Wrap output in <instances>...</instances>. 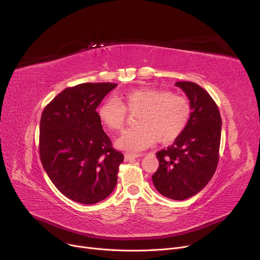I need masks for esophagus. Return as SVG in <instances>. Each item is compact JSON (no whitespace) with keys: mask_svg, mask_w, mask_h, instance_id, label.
<instances>
[{"mask_svg":"<svg viewBox=\"0 0 260 260\" xmlns=\"http://www.w3.org/2000/svg\"><path fill=\"white\" fill-rule=\"evenodd\" d=\"M141 156H142L141 154H125L124 155V159L126 161H131V160H134V159L138 158V157H141Z\"/></svg>","mask_w":260,"mask_h":260,"instance_id":"esophagus-1","label":"esophagus"}]
</instances>
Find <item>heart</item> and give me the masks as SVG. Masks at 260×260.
I'll use <instances>...</instances> for the list:
<instances>
[{"label": "heart", "instance_id": "1", "mask_svg": "<svg viewBox=\"0 0 260 260\" xmlns=\"http://www.w3.org/2000/svg\"><path fill=\"white\" fill-rule=\"evenodd\" d=\"M128 114L138 113L136 127L123 133L116 146L123 151L140 152L155 141L168 144L181 135L190 116L188 101L180 94L154 88H138L122 93L117 99L105 100L98 116L109 131L119 132Z\"/></svg>", "mask_w": 260, "mask_h": 260}]
</instances>
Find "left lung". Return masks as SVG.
<instances>
[{
    "instance_id": "obj_1",
    "label": "left lung",
    "mask_w": 260,
    "mask_h": 260,
    "mask_svg": "<svg viewBox=\"0 0 260 260\" xmlns=\"http://www.w3.org/2000/svg\"><path fill=\"white\" fill-rule=\"evenodd\" d=\"M187 95L190 116L172 146L157 152L159 168L152 176L158 192L174 200L199 193L216 171L219 160L221 117L209 92L194 82H176Z\"/></svg>"
}]
</instances>
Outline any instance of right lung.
Here are the masks:
<instances>
[{
  "label": "right lung",
  "instance_id": "1",
  "mask_svg": "<svg viewBox=\"0 0 260 260\" xmlns=\"http://www.w3.org/2000/svg\"><path fill=\"white\" fill-rule=\"evenodd\" d=\"M116 83L67 87L46 105L40 121V158L60 192L93 204L111 194L124 156L112 147L95 109Z\"/></svg>",
  "mask_w": 260,
  "mask_h": 260
}]
</instances>
